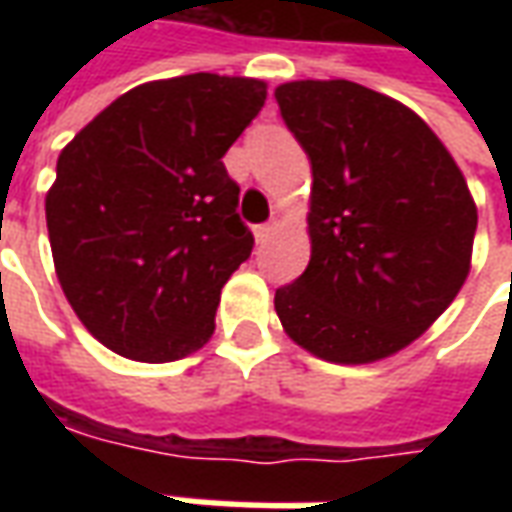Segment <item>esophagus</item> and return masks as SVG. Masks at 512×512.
<instances>
[{
	"mask_svg": "<svg viewBox=\"0 0 512 512\" xmlns=\"http://www.w3.org/2000/svg\"><path fill=\"white\" fill-rule=\"evenodd\" d=\"M277 233V222H266V224H257L255 227V238L257 244H266L271 235Z\"/></svg>",
	"mask_w": 512,
	"mask_h": 512,
	"instance_id": "1",
	"label": "esophagus"
}]
</instances>
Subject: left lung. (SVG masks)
<instances>
[{"label": "left lung", "instance_id": "obj_1", "mask_svg": "<svg viewBox=\"0 0 512 512\" xmlns=\"http://www.w3.org/2000/svg\"><path fill=\"white\" fill-rule=\"evenodd\" d=\"M277 104L312 164L310 266L274 307L293 343L367 365L414 343L472 263L477 208L450 150L389 95L288 82Z\"/></svg>", "mask_w": 512, "mask_h": 512}]
</instances>
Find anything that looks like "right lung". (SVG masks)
Masks as SVG:
<instances>
[{"label": "right lung", "mask_w": 512, "mask_h": 512, "mask_svg": "<svg viewBox=\"0 0 512 512\" xmlns=\"http://www.w3.org/2000/svg\"><path fill=\"white\" fill-rule=\"evenodd\" d=\"M263 104L260 79L189 73L128 90L62 147L51 255L109 351L161 365L211 340L224 282L255 246L222 156Z\"/></svg>", "instance_id": "1"}]
</instances>
